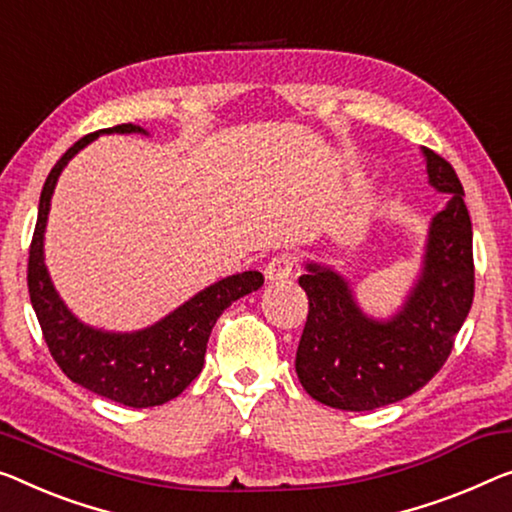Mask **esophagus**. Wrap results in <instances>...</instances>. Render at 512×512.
I'll list each match as a JSON object with an SVG mask.
<instances>
[{
  "instance_id": "obj_1",
  "label": "esophagus",
  "mask_w": 512,
  "mask_h": 512,
  "mask_svg": "<svg viewBox=\"0 0 512 512\" xmlns=\"http://www.w3.org/2000/svg\"><path fill=\"white\" fill-rule=\"evenodd\" d=\"M294 271V257L289 253H280L271 259L269 264H266V280L269 282H276V280H285L292 276Z\"/></svg>"
}]
</instances>
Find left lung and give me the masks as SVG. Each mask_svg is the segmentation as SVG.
<instances>
[{
  "mask_svg": "<svg viewBox=\"0 0 512 512\" xmlns=\"http://www.w3.org/2000/svg\"><path fill=\"white\" fill-rule=\"evenodd\" d=\"M427 179L448 197L427 232L421 276L391 319L368 317L331 266L305 264L299 285L308 319L296 375L310 398L342 411H372L409 398L451 356L474 301V232L464 190L446 158L423 149Z\"/></svg>",
  "mask_w": 512,
  "mask_h": 512,
  "instance_id": "1",
  "label": "left lung"
}]
</instances>
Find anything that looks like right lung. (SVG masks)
<instances>
[{
    "label": "right lung",
    "instance_id": "add662e5",
    "mask_svg": "<svg viewBox=\"0 0 512 512\" xmlns=\"http://www.w3.org/2000/svg\"><path fill=\"white\" fill-rule=\"evenodd\" d=\"M103 133L147 135L144 128L135 124L103 128V131L82 137L57 160L41 190L36 230L29 246V299L41 324L45 345L68 379L126 407H156V404L177 398L183 388L200 375L216 319L236 299L257 292L264 285V276L259 271H243L213 282L160 322L142 331L110 333L82 324L59 299L52 285L43 257V234L61 170L80 149H85Z\"/></svg>",
    "mask_w": 512,
    "mask_h": 512
}]
</instances>
